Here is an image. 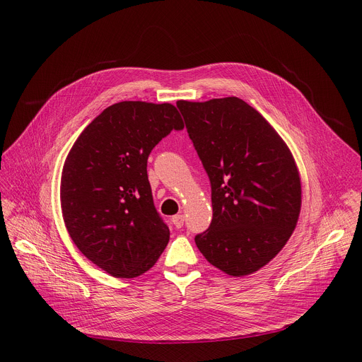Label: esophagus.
Wrapping results in <instances>:
<instances>
[{
  "mask_svg": "<svg viewBox=\"0 0 362 362\" xmlns=\"http://www.w3.org/2000/svg\"><path fill=\"white\" fill-rule=\"evenodd\" d=\"M172 222H173V225H175L177 229H180V228H183V225H185V216H183V215H175V216L172 218Z\"/></svg>",
  "mask_w": 362,
  "mask_h": 362,
  "instance_id": "esophagus-1",
  "label": "esophagus"
}]
</instances>
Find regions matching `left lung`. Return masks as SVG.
I'll use <instances>...</instances> for the list:
<instances>
[{"instance_id":"obj_1","label":"left lung","mask_w":362,"mask_h":362,"mask_svg":"<svg viewBox=\"0 0 362 362\" xmlns=\"http://www.w3.org/2000/svg\"><path fill=\"white\" fill-rule=\"evenodd\" d=\"M176 106L212 189L214 218L194 242L228 275L256 272L298 222L300 179L292 154L262 115L238 97L179 100Z\"/></svg>"}]
</instances>
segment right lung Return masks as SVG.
<instances>
[{
	"label": "right lung",
	"mask_w": 362,
	"mask_h": 362,
	"mask_svg": "<svg viewBox=\"0 0 362 362\" xmlns=\"http://www.w3.org/2000/svg\"><path fill=\"white\" fill-rule=\"evenodd\" d=\"M183 120L169 103L122 101L78 136L62 176V211L80 252L115 278L148 271L169 242L154 208L148 154Z\"/></svg>",
	"instance_id": "add662e5"
}]
</instances>
